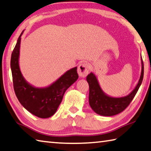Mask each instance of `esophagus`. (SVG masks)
<instances>
[{
  "label": "esophagus",
  "instance_id": "34e87169",
  "mask_svg": "<svg viewBox=\"0 0 151 151\" xmlns=\"http://www.w3.org/2000/svg\"><path fill=\"white\" fill-rule=\"evenodd\" d=\"M90 70V66L88 64L82 63L78 67V74L81 77H85L88 74Z\"/></svg>",
  "mask_w": 151,
  "mask_h": 151
}]
</instances>
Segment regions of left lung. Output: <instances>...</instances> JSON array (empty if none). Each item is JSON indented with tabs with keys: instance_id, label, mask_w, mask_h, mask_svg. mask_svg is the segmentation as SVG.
<instances>
[{
	"instance_id": "obj_1",
	"label": "left lung",
	"mask_w": 151,
	"mask_h": 151,
	"mask_svg": "<svg viewBox=\"0 0 151 151\" xmlns=\"http://www.w3.org/2000/svg\"><path fill=\"white\" fill-rule=\"evenodd\" d=\"M141 61V73L137 84L131 93L125 96L116 98L106 94L101 88L94 73H90L86 76L89 84V104L93 111L102 116H112L121 113L129 106L135 97L142 83L144 75V65Z\"/></svg>"
}]
</instances>
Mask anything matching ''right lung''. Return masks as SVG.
<instances>
[{"label":"right lung","mask_w":151,"mask_h":151,"mask_svg":"<svg viewBox=\"0 0 151 151\" xmlns=\"http://www.w3.org/2000/svg\"><path fill=\"white\" fill-rule=\"evenodd\" d=\"M21 33L12 53L10 67L16 97L24 108L40 118H48L55 114L66 90L77 81V67L70 68L49 86L37 88L29 84L21 73L19 65Z\"/></svg>","instance_id":"1"}]
</instances>
